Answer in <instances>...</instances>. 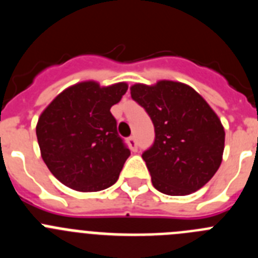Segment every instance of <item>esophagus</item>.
I'll list each match as a JSON object with an SVG mask.
<instances>
[{"mask_svg":"<svg viewBox=\"0 0 258 258\" xmlns=\"http://www.w3.org/2000/svg\"><path fill=\"white\" fill-rule=\"evenodd\" d=\"M127 145H129V147H131L132 151H137V141L134 137L127 138Z\"/></svg>","mask_w":258,"mask_h":258,"instance_id":"34e87169","label":"esophagus"}]
</instances>
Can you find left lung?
Segmentation results:
<instances>
[{
	"label": "left lung",
	"instance_id": "8db88e82",
	"mask_svg": "<svg viewBox=\"0 0 258 258\" xmlns=\"http://www.w3.org/2000/svg\"><path fill=\"white\" fill-rule=\"evenodd\" d=\"M131 94L155 126L154 145L142 155L154 187L183 197L208 183L222 161L225 129L206 99L172 80L134 84Z\"/></svg>",
	"mask_w": 258,
	"mask_h": 258
}]
</instances>
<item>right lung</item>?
<instances>
[{
  "label": "right lung",
  "mask_w": 258,
  "mask_h": 258,
  "mask_svg": "<svg viewBox=\"0 0 258 258\" xmlns=\"http://www.w3.org/2000/svg\"><path fill=\"white\" fill-rule=\"evenodd\" d=\"M126 90V83L81 81L59 93L41 112L36 125L41 157L64 186L95 192L117 181L131 151L109 109Z\"/></svg>",
  "instance_id": "obj_1"
}]
</instances>
